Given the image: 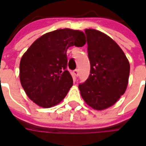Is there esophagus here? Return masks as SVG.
I'll use <instances>...</instances> for the list:
<instances>
[{"mask_svg": "<svg viewBox=\"0 0 146 146\" xmlns=\"http://www.w3.org/2000/svg\"><path fill=\"white\" fill-rule=\"evenodd\" d=\"M73 73H74V75H75L76 76H79V70H75L73 71Z\"/></svg>", "mask_w": 146, "mask_h": 146, "instance_id": "esophagus-1", "label": "esophagus"}]
</instances>
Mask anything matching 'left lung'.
I'll return each instance as SVG.
<instances>
[{"label":"left lung","instance_id":"1","mask_svg":"<svg viewBox=\"0 0 146 146\" xmlns=\"http://www.w3.org/2000/svg\"><path fill=\"white\" fill-rule=\"evenodd\" d=\"M85 33L90 74L79 90L87 105L103 110L115 104L125 92L129 63L119 46L106 34L94 29H86Z\"/></svg>","mask_w":146,"mask_h":146}]
</instances>
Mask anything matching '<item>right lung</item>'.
<instances>
[{"label": "right lung", "instance_id": "right-lung-1", "mask_svg": "<svg viewBox=\"0 0 146 146\" xmlns=\"http://www.w3.org/2000/svg\"><path fill=\"white\" fill-rule=\"evenodd\" d=\"M85 43L83 32L68 28L45 33L32 43L21 60L20 80L33 103L50 108L65 98L73 86L66 50Z\"/></svg>", "mask_w": 146, "mask_h": 146}]
</instances>
